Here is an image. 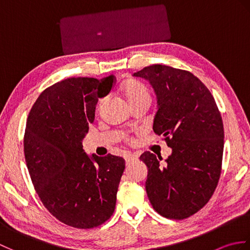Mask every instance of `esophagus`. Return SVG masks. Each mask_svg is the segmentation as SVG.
Instances as JSON below:
<instances>
[{
  "label": "esophagus",
  "mask_w": 250,
  "mask_h": 250,
  "mask_svg": "<svg viewBox=\"0 0 250 250\" xmlns=\"http://www.w3.org/2000/svg\"><path fill=\"white\" fill-rule=\"evenodd\" d=\"M125 159L126 164H128V163L132 162L133 160H136L137 156H136V155H133V153H126V155H125Z\"/></svg>",
  "instance_id": "esophagus-1"
}]
</instances>
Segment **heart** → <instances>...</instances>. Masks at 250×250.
<instances>
[{
  "label": "heart",
  "instance_id": "1",
  "mask_svg": "<svg viewBox=\"0 0 250 250\" xmlns=\"http://www.w3.org/2000/svg\"><path fill=\"white\" fill-rule=\"evenodd\" d=\"M121 91L124 93L129 105L134 106L142 103H150V91L145 83L137 79H126L121 84Z\"/></svg>",
  "mask_w": 250,
  "mask_h": 250
}]
</instances>
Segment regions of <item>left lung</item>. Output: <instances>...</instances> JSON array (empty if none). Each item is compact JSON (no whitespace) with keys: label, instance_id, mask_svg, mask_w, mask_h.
Here are the masks:
<instances>
[{"label":"left lung","instance_id":"left-lung-1","mask_svg":"<svg viewBox=\"0 0 250 250\" xmlns=\"http://www.w3.org/2000/svg\"><path fill=\"white\" fill-rule=\"evenodd\" d=\"M147 79L157 95L153 132L164 136L172 155L149 151L146 192L157 213L182 220L199 211L218 185L224 153V124L215 99L192 73L153 64L133 74Z\"/></svg>","mask_w":250,"mask_h":250}]
</instances>
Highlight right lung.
<instances>
[{
	"mask_svg": "<svg viewBox=\"0 0 250 250\" xmlns=\"http://www.w3.org/2000/svg\"><path fill=\"white\" fill-rule=\"evenodd\" d=\"M114 83V75L64 79L41 93L26 120L24 157L36 192L52 216L77 229L99 227L115 210L125 159L83 149L98 101Z\"/></svg>",
	"mask_w": 250,
	"mask_h": 250,
	"instance_id": "1",
	"label": "right lung"
}]
</instances>
